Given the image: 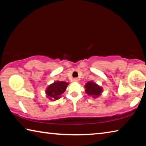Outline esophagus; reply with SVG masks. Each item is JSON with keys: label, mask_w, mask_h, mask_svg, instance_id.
<instances>
[{"label": "esophagus", "mask_w": 146, "mask_h": 146, "mask_svg": "<svg viewBox=\"0 0 146 146\" xmlns=\"http://www.w3.org/2000/svg\"><path fill=\"white\" fill-rule=\"evenodd\" d=\"M73 82H77L78 81V79L76 78H75L73 79Z\"/></svg>", "instance_id": "34e87169"}]
</instances>
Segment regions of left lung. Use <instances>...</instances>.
Here are the masks:
<instances>
[{
	"instance_id": "left-lung-1",
	"label": "left lung",
	"mask_w": 146,
	"mask_h": 146,
	"mask_svg": "<svg viewBox=\"0 0 146 146\" xmlns=\"http://www.w3.org/2000/svg\"><path fill=\"white\" fill-rule=\"evenodd\" d=\"M85 91L89 96L97 98L103 92V88L93 81H89L84 86Z\"/></svg>"
}]
</instances>
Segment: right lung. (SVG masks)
<instances>
[{
	"label": "right lung",
	"mask_w": 146,
	"mask_h": 146,
	"mask_svg": "<svg viewBox=\"0 0 146 146\" xmlns=\"http://www.w3.org/2000/svg\"><path fill=\"white\" fill-rule=\"evenodd\" d=\"M69 84L68 82L64 81H55L49 85L46 89V97L50 100H56L61 97L62 94L65 92Z\"/></svg>",
	"instance_id": "add662e5"
}]
</instances>
